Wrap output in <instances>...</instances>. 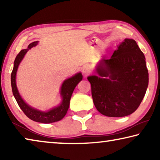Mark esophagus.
<instances>
[{
  "instance_id": "esophagus-1",
  "label": "esophagus",
  "mask_w": 160,
  "mask_h": 160,
  "mask_svg": "<svg viewBox=\"0 0 160 160\" xmlns=\"http://www.w3.org/2000/svg\"><path fill=\"white\" fill-rule=\"evenodd\" d=\"M82 73H83L84 75H88L90 74V68L88 66L83 67V68L82 70Z\"/></svg>"
}]
</instances>
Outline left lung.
Listing matches in <instances>:
<instances>
[{"mask_svg":"<svg viewBox=\"0 0 160 160\" xmlns=\"http://www.w3.org/2000/svg\"><path fill=\"white\" fill-rule=\"evenodd\" d=\"M98 75L89 76L97 111L110 117L131 114L140 106L149 78L145 58L133 39H126L109 59L103 58Z\"/></svg>","mask_w":160,"mask_h":160,"instance_id":"1","label":"left lung"}]
</instances>
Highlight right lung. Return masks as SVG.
<instances>
[{"mask_svg": "<svg viewBox=\"0 0 160 160\" xmlns=\"http://www.w3.org/2000/svg\"><path fill=\"white\" fill-rule=\"evenodd\" d=\"M38 42H34L31 43L28 46V49H22L20 51L17 56H16L15 60L14 62V67H13L12 73H11V86L12 94L14 95L15 98L17 101L19 107H20L22 111L25 113V114L28 116L31 120L36 121V122L43 123H53L56 121H58L61 120L68 112V109L69 108L70 100L71 98L72 92L76 85L80 80L82 79V74L79 73L74 75L73 77L68 78L63 82V85L61 86V94L62 96V102L58 107L53 108L48 112H41L37 109H34L31 107H29L26 103L23 101V99L21 98L20 94L18 92V90L16 86V72H17L19 64L22 60V58L25 56V53L28 52L29 49L31 48L35 47L37 44Z\"/></svg>", "mask_w": 160, "mask_h": 160, "instance_id": "right-lung-1", "label": "right lung"}]
</instances>
